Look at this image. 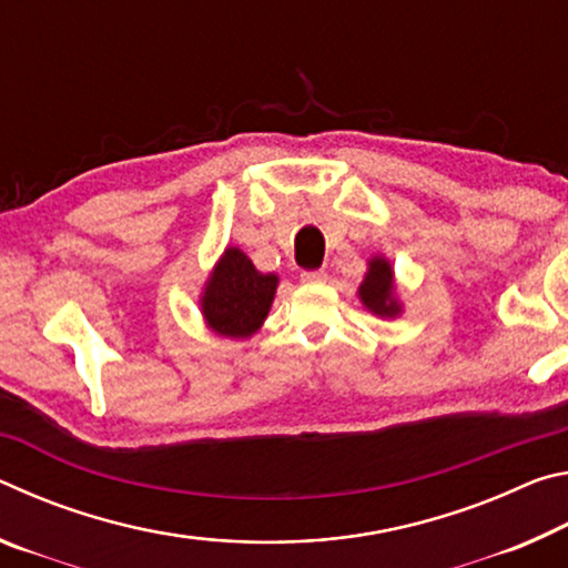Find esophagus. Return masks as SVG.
I'll list each match as a JSON object with an SVG mask.
<instances>
[{
	"label": "esophagus",
	"mask_w": 568,
	"mask_h": 568,
	"mask_svg": "<svg viewBox=\"0 0 568 568\" xmlns=\"http://www.w3.org/2000/svg\"><path fill=\"white\" fill-rule=\"evenodd\" d=\"M303 283H323L325 281V271H303L301 273Z\"/></svg>",
	"instance_id": "obj_1"
}]
</instances>
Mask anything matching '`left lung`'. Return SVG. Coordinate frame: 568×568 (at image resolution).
Returning <instances> with one entry per match:
<instances>
[{"label":"left lung","instance_id":"1","mask_svg":"<svg viewBox=\"0 0 568 568\" xmlns=\"http://www.w3.org/2000/svg\"><path fill=\"white\" fill-rule=\"evenodd\" d=\"M358 297L371 313L381 315V318H396L400 313V303L396 297V277H393V267L386 257H371L368 273H365L358 287Z\"/></svg>","mask_w":568,"mask_h":568}]
</instances>
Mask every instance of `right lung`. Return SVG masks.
<instances>
[{
  "mask_svg": "<svg viewBox=\"0 0 568 568\" xmlns=\"http://www.w3.org/2000/svg\"><path fill=\"white\" fill-rule=\"evenodd\" d=\"M277 275L261 273L240 247H225L200 295L207 328L225 338H250L267 318Z\"/></svg>",
  "mask_w": 568,
  "mask_h": 568,
  "instance_id": "right-lung-1",
  "label": "right lung"
}]
</instances>
